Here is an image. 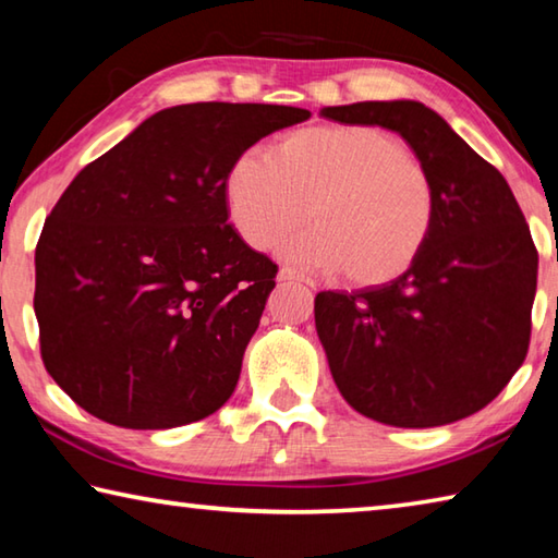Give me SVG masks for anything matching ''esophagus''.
I'll list each match as a JSON object with an SVG mask.
<instances>
[{"label": "esophagus", "instance_id": "34e87169", "mask_svg": "<svg viewBox=\"0 0 558 558\" xmlns=\"http://www.w3.org/2000/svg\"><path fill=\"white\" fill-rule=\"evenodd\" d=\"M278 280L280 282H307L295 268H288V266L278 270Z\"/></svg>", "mask_w": 558, "mask_h": 558}]
</instances>
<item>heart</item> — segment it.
<instances>
[{
    "instance_id": "1",
    "label": "heart",
    "mask_w": 558,
    "mask_h": 558,
    "mask_svg": "<svg viewBox=\"0 0 558 558\" xmlns=\"http://www.w3.org/2000/svg\"><path fill=\"white\" fill-rule=\"evenodd\" d=\"M226 204L235 231L258 251L278 245L310 211L315 226L282 245V256L337 270L359 288L403 276L438 221L428 167L376 125L307 128L270 155H241L226 177Z\"/></svg>"
}]
</instances>
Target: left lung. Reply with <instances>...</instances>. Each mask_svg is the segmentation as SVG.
Returning <instances> with one entry per match:
<instances>
[{"mask_svg": "<svg viewBox=\"0 0 558 558\" xmlns=\"http://www.w3.org/2000/svg\"><path fill=\"white\" fill-rule=\"evenodd\" d=\"M319 116L399 132L438 189L436 231L403 276L317 292L315 327L339 393L396 428L477 413L522 366L532 335L539 253L512 189L423 102L366 100Z\"/></svg>", "mask_w": 558, "mask_h": 558, "instance_id": "8db88e82", "label": "left lung"}]
</instances>
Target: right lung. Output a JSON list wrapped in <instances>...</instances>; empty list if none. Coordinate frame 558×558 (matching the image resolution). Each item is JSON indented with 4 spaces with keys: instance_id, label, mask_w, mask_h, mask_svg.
<instances>
[{
    "instance_id": "1",
    "label": "right lung",
    "mask_w": 558,
    "mask_h": 558,
    "mask_svg": "<svg viewBox=\"0 0 558 558\" xmlns=\"http://www.w3.org/2000/svg\"><path fill=\"white\" fill-rule=\"evenodd\" d=\"M310 110L192 102L83 167L36 243L46 372L96 418L157 430L231 399L278 266L229 223L226 177Z\"/></svg>"
}]
</instances>
